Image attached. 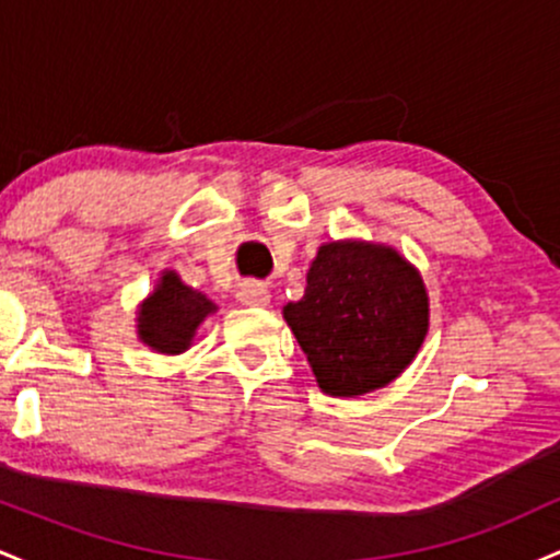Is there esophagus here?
<instances>
[{"label": "esophagus", "mask_w": 560, "mask_h": 560, "mask_svg": "<svg viewBox=\"0 0 560 560\" xmlns=\"http://www.w3.org/2000/svg\"><path fill=\"white\" fill-rule=\"evenodd\" d=\"M236 298H240L242 305L262 307L271 302V292H268V287L258 284V281H244V284L236 289Z\"/></svg>", "instance_id": "obj_1"}]
</instances>
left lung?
Here are the masks:
<instances>
[{"mask_svg":"<svg viewBox=\"0 0 560 560\" xmlns=\"http://www.w3.org/2000/svg\"><path fill=\"white\" fill-rule=\"evenodd\" d=\"M284 320L318 387L355 397L387 387L408 369L429 329L421 273L397 249L374 242L320 244L302 300Z\"/></svg>","mask_w":560,"mask_h":560,"instance_id":"left-lung-1","label":"left lung"}]
</instances>
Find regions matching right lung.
<instances>
[{
    "mask_svg": "<svg viewBox=\"0 0 560 560\" xmlns=\"http://www.w3.org/2000/svg\"><path fill=\"white\" fill-rule=\"evenodd\" d=\"M215 313L213 300L197 289L186 287L173 271H163L150 294L139 307L137 331L144 345L165 355L189 350L197 326Z\"/></svg>",
    "mask_w": 560,
    "mask_h": 560,
    "instance_id": "right-lung-1",
    "label": "right lung"
}]
</instances>
